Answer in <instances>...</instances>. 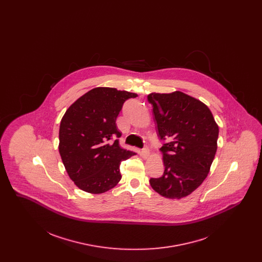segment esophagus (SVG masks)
<instances>
[{"label": "esophagus", "instance_id": "obj_1", "mask_svg": "<svg viewBox=\"0 0 262 262\" xmlns=\"http://www.w3.org/2000/svg\"><path fill=\"white\" fill-rule=\"evenodd\" d=\"M141 156L143 157V158H148L150 156V151L148 149V147H145V148H143V149L141 150Z\"/></svg>", "mask_w": 262, "mask_h": 262}]
</instances>
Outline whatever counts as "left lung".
<instances>
[{
	"instance_id": "8db88e82",
	"label": "left lung",
	"mask_w": 262,
	"mask_h": 262,
	"mask_svg": "<svg viewBox=\"0 0 262 262\" xmlns=\"http://www.w3.org/2000/svg\"><path fill=\"white\" fill-rule=\"evenodd\" d=\"M161 147L164 174L150 179L160 195L180 200L189 195L206 179L217 150L219 126L209 108L182 91L150 93Z\"/></svg>"
}]
</instances>
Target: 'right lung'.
<instances>
[{"mask_svg":"<svg viewBox=\"0 0 262 262\" xmlns=\"http://www.w3.org/2000/svg\"><path fill=\"white\" fill-rule=\"evenodd\" d=\"M137 96L117 88H93L62 116L59 152L69 177L81 190L103 193L121 181V163L136 153L120 146L116 120L125 100Z\"/></svg>","mask_w":262,"mask_h":262,"instance_id":"add662e5","label":"right lung"}]
</instances>
